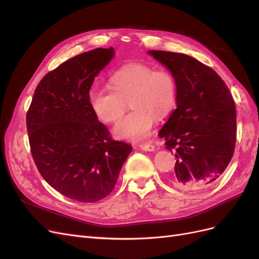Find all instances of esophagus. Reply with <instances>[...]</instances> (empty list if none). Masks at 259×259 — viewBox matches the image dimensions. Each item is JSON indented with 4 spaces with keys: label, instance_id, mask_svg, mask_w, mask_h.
Instances as JSON below:
<instances>
[{
    "label": "esophagus",
    "instance_id": "1",
    "mask_svg": "<svg viewBox=\"0 0 259 259\" xmlns=\"http://www.w3.org/2000/svg\"><path fill=\"white\" fill-rule=\"evenodd\" d=\"M139 147L145 151H154L155 150V147L152 144H140Z\"/></svg>",
    "mask_w": 259,
    "mask_h": 259
}]
</instances>
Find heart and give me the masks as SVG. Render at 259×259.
Returning a JSON list of instances; mask_svg holds the SVG:
<instances>
[{
	"mask_svg": "<svg viewBox=\"0 0 259 259\" xmlns=\"http://www.w3.org/2000/svg\"><path fill=\"white\" fill-rule=\"evenodd\" d=\"M111 85L93 88L90 104L100 121L113 123L123 115L130 101L133 110L113 128L117 138L133 142L147 138L154 119L165 117L176 103V80L167 70L144 64L126 65L112 74Z\"/></svg>",
	"mask_w": 259,
	"mask_h": 259,
	"instance_id": "1",
	"label": "heart"
}]
</instances>
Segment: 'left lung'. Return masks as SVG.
Segmentation results:
<instances>
[{
	"mask_svg": "<svg viewBox=\"0 0 259 259\" xmlns=\"http://www.w3.org/2000/svg\"><path fill=\"white\" fill-rule=\"evenodd\" d=\"M177 84L176 109L161 128L176 151L170 183L183 190L208 187L230 163L236 148L237 111L228 86L210 67L185 54L150 51Z\"/></svg>",
	"mask_w": 259,
	"mask_h": 259,
	"instance_id": "left-lung-1",
	"label": "left lung"
}]
</instances>
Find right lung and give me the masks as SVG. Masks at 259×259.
Wrapping results in <instances>:
<instances>
[{
    "label": "right lung",
    "mask_w": 259,
    "mask_h": 259,
    "mask_svg": "<svg viewBox=\"0 0 259 259\" xmlns=\"http://www.w3.org/2000/svg\"><path fill=\"white\" fill-rule=\"evenodd\" d=\"M114 55L96 49L62 62L37 84L27 112L32 158L42 177L65 197L83 203L106 198L132 146L114 140L90 104L95 76Z\"/></svg>",
    "instance_id": "add662e5"
}]
</instances>
